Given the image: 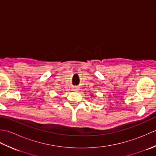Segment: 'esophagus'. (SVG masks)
<instances>
[{
    "mask_svg": "<svg viewBox=\"0 0 156 156\" xmlns=\"http://www.w3.org/2000/svg\"><path fill=\"white\" fill-rule=\"evenodd\" d=\"M72 90L74 92H78L79 90V88L78 87H74L72 88Z\"/></svg>",
    "mask_w": 156,
    "mask_h": 156,
    "instance_id": "34e87169",
    "label": "esophagus"
}]
</instances>
